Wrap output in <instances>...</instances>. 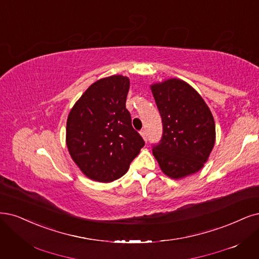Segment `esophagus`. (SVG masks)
Instances as JSON below:
<instances>
[{
  "label": "esophagus",
  "instance_id": "obj_1",
  "mask_svg": "<svg viewBox=\"0 0 259 259\" xmlns=\"http://www.w3.org/2000/svg\"><path fill=\"white\" fill-rule=\"evenodd\" d=\"M140 135L142 136V138H144L145 141H147V131H146V130H142V131L140 132Z\"/></svg>",
  "mask_w": 259,
  "mask_h": 259
}]
</instances>
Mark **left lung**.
I'll return each instance as SVG.
<instances>
[{
	"instance_id": "1",
	"label": "left lung",
	"mask_w": 259,
	"mask_h": 259,
	"mask_svg": "<svg viewBox=\"0 0 259 259\" xmlns=\"http://www.w3.org/2000/svg\"><path fill=\"white\" fill-rule=\"evenodd\" d=\"M163 122V136L153 146L162 171L181 179L199 171L215 142V123L199 93L183 80L171 78L151 85Z\"/></svg>"
}]
</instances>
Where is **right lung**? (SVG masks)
<instances>
[{"label":"right lung","instance_id":"add662e5","mask_svg":"<svg viewBox=\"0 0 259 259\" xmlns=\"http://www.w3.org/2000/svg\"><path fill=\"white\" fill-rule=\"evenodd\" d=\"M128 90L130 79L122 75L97 80L68 114V152L80 170L94 181L112 182L125 175L145 146L125 107Z\"/></svg>","mask_w":259,"mask_h":259}]
</instances>
